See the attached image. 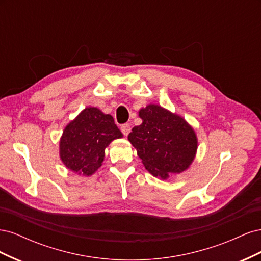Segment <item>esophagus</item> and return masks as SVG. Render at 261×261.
<instances>
[{
  "mask_svg": "<svg viewBox=\"0 0 261 261\" xmlns=\"http://www.w3.org/2000/svg\"><path fill=\"white\" fill-rule=\"evenodd\" d=\"M121 130H122V133L124 134L125 136H127L128 134H129V132H130V125L129 124H123L121 126Z\"/></svg>",
  "mask_w": 261,
  "mask_h": 261,
  "instance_id": "1",
  "label": "esophagus"
}]
</instances>
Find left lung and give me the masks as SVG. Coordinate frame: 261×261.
Segmentation results:
<instances>
[{"mask_svg": "<svg viewBox=\"0 0 261 261\" xmlns=\"http://www.w3.org/2000/svg\"><path fill=\"white\" fill-rule=\"evenodd\" d=\"M139 116L143 123L132 129L128 140L145 168L162 179L185 171L198 145L194 129L183 117L160 106H147L140 110Z\"/></svg>", "mask_w": 261, "mask_h": 261, "instance_id": "left-lung-1", "label": "left lung"}]
</instances>
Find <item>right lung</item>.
Wrapping results in <instances>:
<instances>
[{
  "label": "right lung",
  "mask_w": 261,
  "mask_h": 261,
  "mask_svg": "<svg viewBox=\"0 0 261 261\" xmlns=\"http://www.w3.org/2000/svg\"><path fill=\"white\" fill-rule=\"evenodd\" d=\"M122 136L111 115L87 108L63 132L60 156L67 169L89 176L101 167L109 144Z\"/></svg>",
  "instance_id": "obj_1"
}]
</instances>
